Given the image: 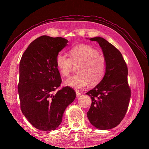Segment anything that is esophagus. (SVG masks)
Here are the masks:
<instances>
[{"mask_svg": "<svg viewBox=\"0 0 149 149\" xmlns=\"http://www.w3.org/2000/svg\"><path fill=\"white\" fill-rule=\"evenodd\" d=\"M75 92H76V95H77V97H79V96H80V95H81V93L80 92H79L78 91H76Z\"/></svg>", "mask_w": 149, "mask_h": 149, "instance_id": "obj_1", "label": "esophagus"}]
</instances>
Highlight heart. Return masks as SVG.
Returning a JSON list of instances; mask_svg holds the SVG:
<instances>
[{"instance_id": "heart-1", "label": "heart", "mask_w": 149, "mask_h": 149, "mask_svg": "<svg viewBox=\"0 0 149 149\" xmlns=\"http://www.w3.org/2000/svg\"><path fill=\"white\" fill-rule=\"evenodd\" d=\"M69 58L59 53L56 57V66L61 75L68 77L73 66H77V75L69 77L65 81L66 86L74 89H81L88 83L95 86L101 80L106 72L107 61L99 51L86 44L78 45L69 51Z\"/></svg>"}]
</instances>
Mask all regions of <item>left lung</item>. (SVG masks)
<instances>
[{
	"label": "left lung",
	"mask_w": 149,
	"mask_h": 149,
	"mask_svg": "<svg viewBox=\"0 0 149 149\" xmlns=\"http://www.w3.org/2000/svg\"><path fill=\"white\" fill-rule=\"evenodd\" d=\"M98 43L107 61L103 80L86 93L92 99L87 112L90 123L101 130L111 129L121 123L129 107L131 89L128 83V68L120 51L102 37L90 38Z\"/></svg>",
	"instance_id": "obj_1"
}]
</instances>
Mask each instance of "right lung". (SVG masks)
<instances>
[{
    "mask_svg": "<svg viewBox=\"0 0 149 149\" xmlns=\"http://www.w3.org/2000/svg\"><path fill=\"white\" fill-rule=\"evenodd\" d=\"M68 42L60 37H39L30 43L20 60L18 92L21 111L37 129H56L66 108L76 97L75 91L69 86L56 91L62 81L56 57Z\"/></svg>",
    "mask_w": 149,
    "mask_h": 149,
    "instance_id": "right-lung-1",
    "label": "right lung"
}]
</instances>
